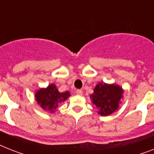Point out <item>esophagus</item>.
<instances>
[{"mask_svg":"<svg viewBox=\"0 0 154 154\" xmlns=\"http://www.w3.org/2000/svg\"><path fill=\"white\" fill-rule=\"evenodd\" d=\"M75 92H76V94L77 95H79V96H82V91H81V90H77Z\"/></svg>","mask_w":154,"mask_h":154,"instance_id":"obj_1","label":"esophagus"}]
</instances>
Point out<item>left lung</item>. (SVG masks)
I'll return each instance as SVG.
<instances>
[{
    "label": "left lung",
    "instance_id": "1",
    "mask_svg": "<svg viewBox=\"0 0 154 154\" xmlns=\"http://www.w3.org/2000/svg\"><path fill=\"white\" fill-rule=\"evenodd\" d=\"M124 93V89L120 85L99 82L95 86L94 93L90 97L93 105L98 110L97 113L102 116H107L119 109Z\"/></svg>",
    "mask_w": 154,
    "mask_h": 154
}]
</instances>
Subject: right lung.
Segmentation results:
<instances>
[{
	"label": "right lung",
	"instance_id": "add662e5",
	"mask_svg": "<svg viewBox=\"0 0 154 154\" xmlns=\"http://www.w3.org/2000/svg\"><path fill=\"white\" fill-rule=\"evenodd\" d=\"M71 96L69 91L59 92L55 84L51 83L47 87H43L37 90L34 94V97L38 105L46 112L50 113L55 112L58 105L64 101Z\"/></svg>",
	"mask_w": 154,
	"mask_h": 154
}]
</instances>
